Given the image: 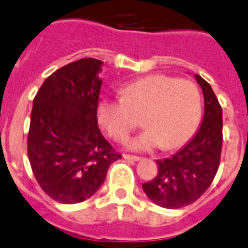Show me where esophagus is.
<instances>
[{
  "instance_id": "esophagus-1",
  "label": "esophagus",
  "mask_w": 248,
  "mask_h": 248,
  "mask_svg": "<svg viewBox=\"0 0 248 248\" xmlns=\"http://www.w3.org/2000/svg\"><path fill=\"white\" fill-rule=\"evenodd\" d=\"M124 158H125V159H128V160H132V162H137V160H139L140 159V156H138V155H130V154H124Z\"/></svg>"
}]
</instances>
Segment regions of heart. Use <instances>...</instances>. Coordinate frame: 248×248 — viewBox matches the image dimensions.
Listing matches in <instances>:
<instances>
[{"mask_svg": "<svg viewBox=\"0 0 248 248\" xmlns=\"http://www.w3.org/2000/svg\"><path fill=\"white\" fill-rule=\"evenodd\" d=\"M201 118L200 90L189 80L168 75H148L120 89V100L103 99L98 119L110 138L124 141L138 128L145 130L130 141L135 150L155 147L170 150L193 135Z\"/></svg>", "mask_w": 248, "mask_h": 248, "instance_id": "1", "label": "heart"}]
</instances>
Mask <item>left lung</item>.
<instances>
[{"label": "left lung", "mask_w": 248, "mask_h": 248, "mask_svg": "<svg viewBox=\"0 0 248 248\" xmlns=\"http://www.w3.org/2000/svg\"><path fill=\"white\" fill-rule=\"evenodd\" d=\"M204 96V116L200 129L172 156L156 160L158 174L143 183L150 201L164 208H182L196 202L212 185L222 150V108L212 88L194 75Z\"/></svg>", "instance_id": "1"}]
</instances>
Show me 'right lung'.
Here are the masks:
<instances>
[{"mask_svg": "<svg viewBox=\"0 0 248 248\" xmlns=\"http://www.w3.org/2000/svg\"><path fill=\"white\" fill-rule=\"evenodd\" d=\"M101 65L92 58L67 63L48 76L33 99L30 164L41 189L65 204L92 197L110 164L122 158L98 126Z\"/></svg>", "mask_w": 248, "mask_h": 248, "instance_id": "add662e5", "label": "right lung"}]
</instances>
